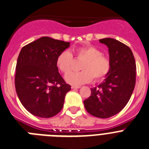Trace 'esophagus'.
I'll return each instance as SVG.
<instances>
[{
    "label": "esophagus",
    "mask_w": 149,
    "mask_h": 149,
    "mask_svg": "<svg viewBox=\"0 0 149 149\" xmlns=\"http://www.w3.org/2000/svg\"><path fill=\"white\" fill-rule=\"evenodd\" d=\"M79 88H81L80 86H72V89H79Z\"/></svg>",
    "instance_id": "1"
}]
</instances>
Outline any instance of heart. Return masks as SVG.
Returning <instances> with one entry per match:
<instances>
[{"instance_id": "b5f03b06", "label": "heart", "mask_w": 149, "mask_h": 149, "mask_svg": "<svg viewBox=\"0 0 149 149\" xmlns=\"http://www.w3.org/2000/svg\"><path fill=\"white\" fill-rule=\"evenodd\" d=\"M77 58L84 59L81 65L82 71L69 72L73 64V56L69 51H63L57 56L56 65L59 70L66 74L65 81L68 84L80 86L93 81H100L104 78L110 72V61L107 56L102 55L101 50L94 46H84L75 50Z\"/></svg>"}]
</instances>
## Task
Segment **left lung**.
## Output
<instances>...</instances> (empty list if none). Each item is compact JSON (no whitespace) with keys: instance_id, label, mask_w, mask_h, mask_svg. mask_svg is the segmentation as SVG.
<instances>
[{"instance_id":"left-lung-1","label":"left lung","mask_w":149,"mask_h":149,"mask_svg":"<svg viewBox=\"0 0 149 149\" xmlns=\"http://www.w3.org/2000/svg\"><path fill=\"white\" fill-rule=\"evenodd\" d=\"M108 48L110 72L91 95L84 101L86 111L98 118L116 115L126 106L136 84V63L128 46L112 38L100 39Z\"/></svg>"}]
</instances>
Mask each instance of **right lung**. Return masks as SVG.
Instances as JSON below:
<instances>
[{
	"instance_id": "add662e5",
	"label": "right lung",
	"mask_w": 149,
	"mask_h": 149,
	"mask_svg": "<svg viewBox=\"0 0 149 149\" xmlns=\"http://www.w3.org/2000/svg\"><path fill=\"white\" fill-rule=\"evenodd\" d=\"M70 42L43 36L21 50L16 63L15 86L24 108L41 118H51L63 107L71 90L61 77L56 59Z\"/></svg>"
}]
</instances>
